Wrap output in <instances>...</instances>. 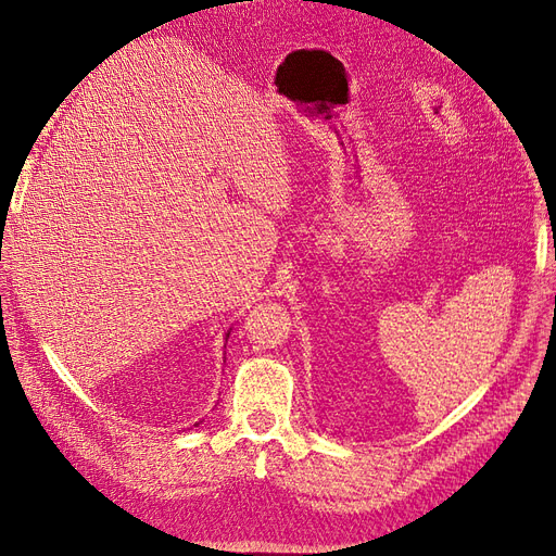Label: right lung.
<instances>
[{"instance_id": "add662e5", "label": "right lung", "mask_w": 556, "mask_h": 556, "mask_svg": "<svg viewBox=\"0 0 556 556\" xmlns=\"http://www.w3.org/2000/svg\"><path fill=\"white\" fill-rule=\"evenodd\" d=\"M227 336H229V333H227Z\"/></svg>"}]
</instances>
